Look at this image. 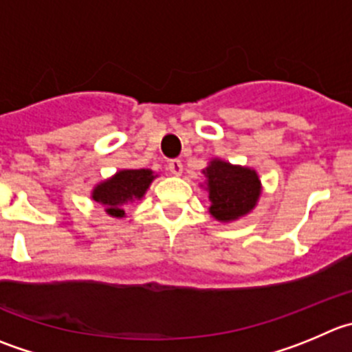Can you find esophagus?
I'll return each instance as SVG.
<instances>
[{
	"mask_svg": "<svg viewBox=\"0 0 352 352\" xmlns=\"http://www.w3.org/2000/svg\"><path fill=\"white\" fill-rule=\"evenodd\" d=\"M167 167H169L170 174H174V176H179V174L183 173V164L179 159L169 160V162H167Z\"/></svg>",
	"mask_w": 352,
	"mask_h": 352,
	"instance_id": "34e87169",
	"label": "esophagus"
}]
</instances>
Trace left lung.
<instances>
[{
	"label": "left lung",
	"mask_w": 352,
	"mask_h": 352,
	"mask_svg": "<svg viewBox=\"0 0 352 352\" xmlns=\"http://www.w3.org/2000/svg\"><path fill=\"white\" fill-rule=\"evenodd\" d=\"M209 192V212L221 223L240 219L256 207L261 195L259 176L250 167L212 159L202 170Z\"/></svg>",
	"instance_id": "8db88e82"
}]
</instances>
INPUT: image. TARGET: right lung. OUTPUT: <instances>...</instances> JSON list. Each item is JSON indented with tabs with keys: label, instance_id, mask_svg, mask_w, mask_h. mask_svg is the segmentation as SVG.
Segmentation results:
<instances>
[{
	"label": "right lung",
	"instance_id": "obj_1",
	"mask_svg": "<svg viewBox=\"0 0 352 352\" xmlns=\"http://www.w3.org/2000/svg\"><path fill=\"white\" fill-rule=\"evenodd\" d=\"M155 174L150 169H122L112 178L98 183L93 188L91 199L105 206V212L112 217H124L122 207L129 202L143 199Z\"/></svg>",
	"mask_w": 352,
	"mask_h": 352
}]
</instances>
